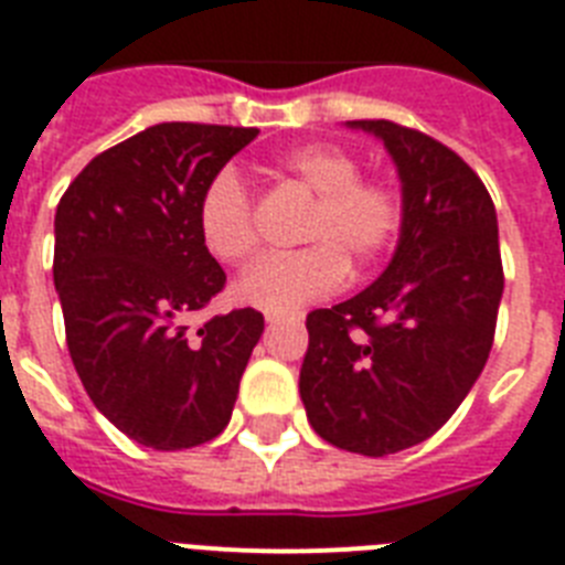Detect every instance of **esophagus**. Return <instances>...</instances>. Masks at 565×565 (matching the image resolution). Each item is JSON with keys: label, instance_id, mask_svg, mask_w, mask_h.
<instances>
[{"label": "esophagus", "instance_id": "34e87169", "mask_svg": "<svg viewBox=\"0 0 565 565\" xmlns=\"http://www.w3.org/2000/svg\"><path fill=\"white\" fill-rule=\"evenodd\" d=\"M265 320H268L270 327H274V323H279V320H286V315H277V311H265Z\"/></svg>", "mask_w": 565, "mask_h": 565}]
</instances>
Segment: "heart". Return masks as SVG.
Listing matches in <instances>:
<instances>
[{
  "label": "heart",
  "mask_w": 565,
  "mask_h": 565,
  "mask_svg": "<svg viewBox=\"0 0 565 565\" xmlns=\"http://www.w3.org/2000/svg\"><path fill=\"white\" fill-rule=\"evenodd\" d=\"M277 171L315 195L295 254L259 259L236 282L242 303L262 311H295L332 295L347 279L350 262L367 265L385 254L403 227L405 198L385 178H364L353 151L341 146H300L277 157ZM198 233L218 262L242 265L254 256V198L233 169L206 183L198 204Z\"/></svg>",
  "instance_id": "obj_1"
}]
</instances>
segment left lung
Wrapping results in <instances>:
<instances>
[{
	"instance_id": "left-lung-1",
	"label": "left lung",
	"mask_w": 565,
	"mask_h": 565,
	"mask_svg": "<svg viewBox=\"0 0 565 565\" xmlns=\"http://www.w3.org/2000/svg\"><path fill=\"white\" fill-rule=\"evenodd\" d=\"M376 134L403 180L399 245L361 295L306 318L300 396L347 452H403L452 417L487 364L504 291L493 198L452 148L387 119Z\"/></svg>"
}]
</instances>
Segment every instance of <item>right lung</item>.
<instances>
[{
  "instance_id": "obj_1",
  "label": "right lung",
  "mask_w": 565,
  "mask_h": 565,
  "mask_svg": "<svg viewBox=\"0 0 565 565\" xmlns=\"http://www.w3.org/2000/svg\"><path fill=\"white\" fill-rule=\"evenodd\" d=\"M256 134L162 121L93 157L57 204L52 270L72 364L104 417L151 449L224 431L265 329L256 309L186 323L227 282L198 204Z\"/></svg>"
}]
</instances>
